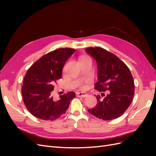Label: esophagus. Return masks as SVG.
Returning a JSON list of instances; mask_svg holds the SVG:
<instances>
[{"instance_id": "34e87169", "label": "esophagus", "mask_w": 156, "mask_h": 156, "mask_svg": "<svg viewBox=\"0 0 156 156\" xmlns=\"http://www.w3.org/2000/svg\"><path fill=\"white\" fill-rule=\"evenodd\" d=\"M76 96L77 97L84 98L87 96V94L86 93H84V92H76Z\"/></svg>"}]
</instances>
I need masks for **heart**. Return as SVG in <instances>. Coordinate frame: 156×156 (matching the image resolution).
I'll list each match as a JSON object with an SVG mask.
<instances>
[{
    "instance_id": "heart-1",
    "label": "heart",
    "mask_w": 156,
    "mask_h": 156,
    "mask_svg": "<svg viewBox=\"0 0 156 156\" xmlns=\"http://www.w3.org/2000/svg\"><path fill=\"white\" fill-rule=\"evenodd\" d=\"M88 57H87V56H83V57H82L81 58V60H82V59H84V58H88Z\"/></svg>"
}]
</instances>
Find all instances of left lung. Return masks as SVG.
I'll use <instances>...</instances> for the list:
<instances>
[{"label":"left lung","mask_w":156,"mask_h":156,"mask_svg":"<svg viewBox=\"0 0 156 156\" xmlns=\"http://www.w3.org/2000/svg\"><path fill=\"white\" fill-rule=\"evenodd\" d=\"M85 51L97 62L98 81L95 89L107 93H102L103 99L96 96V106L88 111L103 120L117 119L129 107L134 96L135 84L130 70L123 61L104 49L96 47Z\"/></svg>","instance_id":"1"}]
</instances>
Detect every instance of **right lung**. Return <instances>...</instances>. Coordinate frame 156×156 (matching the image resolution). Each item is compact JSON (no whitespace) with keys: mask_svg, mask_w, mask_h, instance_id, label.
<instances>
[{"mask_svg":"<svg viewBox=\"0 0 156 156\" xmlns=\"http://www.w3.org/2000/svg\"><path fill=\"white\" fill-rule=\"evenodd\" d=\"M74 49L60 48L44 55L28 69L23 80L22 96L31 114L39 119L55 120L66 112L75 94L68 92L55 100L52 96L54 84L62 77L66 60Z\"/></svg>","mask_w":156,"mask_h":156,"instance_id":"1","label":"right lung"}]
</instances>
